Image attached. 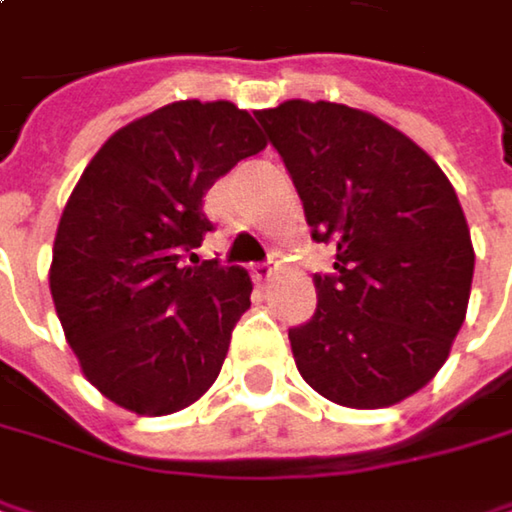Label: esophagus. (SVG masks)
Masks as SVG:
<instances>
[{"mask_svg": "<svg viewBox=\"0 0 512 512\" xmlns=\"http://www.w3.org/2000/svg\"><path fill=\"white\" fill-rule=\"evenodd\" d=\"M272 275H275V266L272 263H255L252 266V278H255L257 284H266Z\"/></svg>", "mask_w": 512, "mask_h": 512, "instance_id": "34e87169", "label": "esophagus"}]
</instances>
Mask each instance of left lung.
<instances>
[{"label":"left lung","mask_w":512,"mask_h":512,"mask_svg":"<svg viewBox=\"0 0 512 512\" xmlns=\"http://www.w3.org/2000/svg\"><path fill=\"white\" fill-rule=\"evenodd\" d=\"M302 198L311 237L338 249L317 311L290 329L302 379L350 409L424 388L460 332L474 249L460 198L409 136L341 103L255 112Z\"/></svg>","instance_id":"1"}]
</instances>
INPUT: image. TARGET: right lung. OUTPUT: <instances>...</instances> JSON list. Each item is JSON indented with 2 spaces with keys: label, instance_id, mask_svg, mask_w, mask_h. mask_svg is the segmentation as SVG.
Wrapping results in <instances>:
<instances>
[{
  "label": "right lung",
  "instance_id": "right-lung-1",
  "mask_svg": "<svg viewBox=\"0 0 512 512\" xmlns=\"http://www.w3.org/2000/svg\"><path fill=\"white\" fill-rule=\"evenodd\" d=\"M266 148L228 100H177L121 127L61 213L50 290L88 382L136 415H171L219 376L252 305L243 266L198 260L207 189Z\"/></svg>",
  "mask_w": 512,
  "mask_h": 512
}]
</instances>
